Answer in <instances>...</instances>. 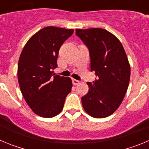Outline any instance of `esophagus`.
<instances>
[{
  "label": "esophagus",
  "instance_id": "1",
  "mask_svg": "<svg viewBox=\"0 0 149 149\" xmlns=\"http://www.w3.org/2000/svg\"><path fill=\"white\" fill-rule=\"evenodd\" d=\"M79 83H80V81H77V80H75V79H72V84H73L74 85H77Z\"/></svg>",
  "mask_w": 149,
  "mask_h": 149
}]
</instances>
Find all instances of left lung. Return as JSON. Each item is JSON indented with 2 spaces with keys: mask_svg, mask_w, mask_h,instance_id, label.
I'll list each match as a JSON object with an SVG mask.
<instances>
[{
  "mask_svg": "<svg viewBox=\"0 0 149 149\" xmlns=\"http://www.w3.org/2000/svg\"><path fill=\"white\" fill-rule=\"evenodd\" d=\"M76 35L89 51L91 71L98 79L88 82L81 98L84 110L94 118H105L120 106L130 81L131 67L120 41L101 28L76 29Z\"/></svg>",
  "mask_w": 149,
  "mask_h": 149,
  "instance_id": "left-lung-1",
  "label": "left lung"
}]
</instances>
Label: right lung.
Listing matches in <instances>:
<instances>
[{"mask_svg":"<svg viewBox=\"0 0 149 149\" xmlns=\"http://www.w3.org/2000/svg\"><path fill=\"white\" fill-rule=\"evenodd\" d=\"M73 33V29L45 27L27 41L20 55L19 86L30 109L41 117L58 115L72 91L70 77L55 75L53 70L57 67L60 47Z\"/></svg>","mask_w":149,"mask_h":149,"instance_id":"1","label":"right lung"}]
</instances>
